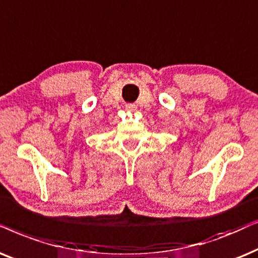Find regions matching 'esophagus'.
I'll list each match as a JSON object with an SVG mask.
<instances>
[{"mask_svg": "<svg viewBox=\"0 0 258 258\" xmlns=\"http://www.w3.org/2000/svg\"><path fill=\"white\" fill-rule=\"evenodd\" d=\"M125 109H126V111H134V110H135V105L128 104V105H125Z\"/></svg>", "mask_w": 258, "mask_h": 258, "instance_id": "1", "label": "esophagus"}]
</instances>
